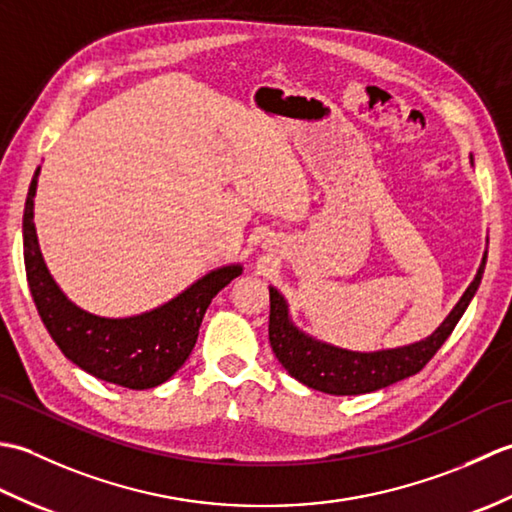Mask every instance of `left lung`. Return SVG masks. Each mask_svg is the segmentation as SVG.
<instances>
[{
  "instance_id": "left-lung-1",
  "label": "left lung",
  "mask_w": 512,
  "mask_h": 512,
  "mask_svg": "<svg viewBox=\"0 0 512 512\" xmlns=\"http://www.w3.org/2000/svg\"><path fill=\"white\" fill-rule=\"evenodd\" d=\"M484 266L486 255L471 286L466 288L462 299L458 301V306L453 308V312L431 336L413 345L398 347V350L369 354L341 350V347L314 341L308 334L299 332L288 319V306L284 297L275 288H270V345H273L279 363L286 367V372L292 378H297L299 383L317 391H325V394L358 396L394 385L402 378L418 374L431 361L433 354L440 350L442 343L449 339V334L458 325L466 306L473 299L477 286H480Z\"/></svg>"
}]
</instances>
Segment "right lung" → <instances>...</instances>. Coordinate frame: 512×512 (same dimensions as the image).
Masks as SVG:
<instances>
[{
  "instance_id": "1",
  "label": "right lung",
  "mask_w": 512,
  "mask_h": 512,
  "mask_svg": "<svg viewBox=\"0 0 512 512\" xmlns=\"http://www.w3.org/2000/svg\"><path fill=\"white\" fill-rule=\"evenodd\" d=\"M37 176L39 169L24 209V264L32 299L52 341L74 365L105 383L127 389L162 385L187 361L211 299L242 275V266L217 268L165 306L138 317H96L68 301L43 264L32 222Z\"/></svg>"
}]
</instances>
